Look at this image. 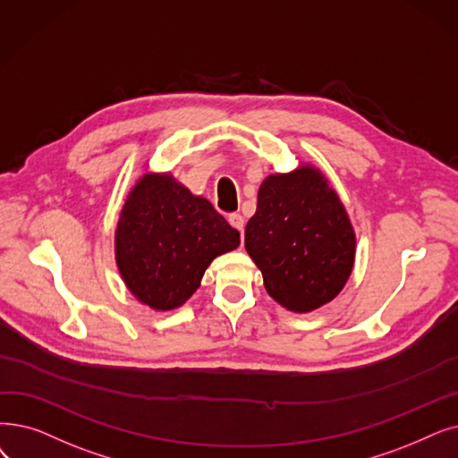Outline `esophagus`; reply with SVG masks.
I'll return each mask as SVG.
<instances>
[{"mask_svg": "<svg viewBox=\"0 0 458 458\" xmlns=\"http://www.w3.org/2000/svg\"><path fill=\"white\" fill-rule=\"evenodd\" d=\"M228 223L235 228V230H240V233L243 235V228H245V218L240 215V213H232L230 216H228Z\"/></svg>", "mask_w": 458, "mask_h": 458, "instance_id": "esophagus-1", "label": "esophagus"}]
</instances>
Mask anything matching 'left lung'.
<instances>
[{"instance_id": "left-lung-1", "label": "left lung", "mask_w": 458, "mask_h": 458, "mask_svg": "<svg viewBox=\"0 0 458 458\" xmlns=\"http://www.w3.org/2000/svg\"><path fill=\"white\" fill-rule=\"evenodd\" d=\"M245 249L273 300L307 314L333 301L348 283L355 230L326 174L303 163L262 182Z\"/></svg>"}]
</instances>
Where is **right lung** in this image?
Here are the masks:
<instances>
[{"label": "right lung", "instance_id": "right-lung-1", "mask_svg": "<svg viewBox=\"0 0 458 458\" xmlns=\"http://www.w3.org/2000/svg\"><path fill=\"white\" fill-rule=\"evenodd\" d=\"M240 247V232L170 172L138 177L119 211L115 264L127 290L153 310L185 305L216 256Z\"/></svg>", "mask_w": 458, "mask_h": 458}]
</instances>
